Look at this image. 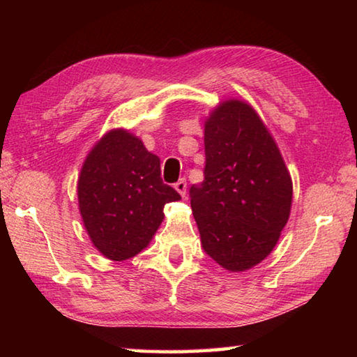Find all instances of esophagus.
I'll return each instance as SVG.
<instances>
[{
  "label": "esophagus",
  "mask_w": 357,
  "mask_h": 357,
  "mask_svg": "<svg viewBox=\"0 0 357 357\" xmlns=\"http://www.w3.org/2000/svg\"><path fill=\"white\" fill-rule=\"evenodd\" d=\"M174 189H176L181 195L183 197H185V189H187V183H185V179L184 178H181L176 184H174Z\"/></svg>",
  "instance_id": "obj_1"
}]
</instances>
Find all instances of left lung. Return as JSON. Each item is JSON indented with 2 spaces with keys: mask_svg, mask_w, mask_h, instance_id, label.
Wrapping results in <instances>:
<instances>
[{
  "mask_svg": "<svg viewBox=\"0 0 357 357\" xmlns=\"http://www.w3.org/2000/svg\"><path fill=\"white\" fill-rule=\"evenodd\" d=\"M204 179L190 187L203 249L228 271L269 255L287 225L293 184L280 151L250 105L228 100L204 126Z\"/></svg>",
  "mask_w": 357,
  "mask_h": 357,
  "instance_id": "1",
  "label": "left lung"
}]
</instances>
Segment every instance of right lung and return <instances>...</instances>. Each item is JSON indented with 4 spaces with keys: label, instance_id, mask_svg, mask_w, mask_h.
I'll return each instance as SVG.
<instances>
[{
    "label": "right lung",
    "instance_id": "right-lung-1",
    "mask_svg": "<svg viewBox=\"0 0 357 357\" xmlns=\"http://www.w3.org/2000/svg\"><path fill=\"white\" fill-rule=\"evenodd\" d=\"M181 195L160 178L159 157L126 130L102 137L78 178V204L93 244L121 261L140 253Z\"/></svg>",
    "mask_w": 357,
    "mask_h": 357
}]
</instances>
